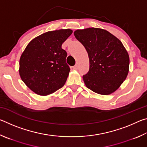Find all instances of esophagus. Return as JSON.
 <instances>
[{
    "mask_svg": "<svg viewBox=\"0 0 147 147\" xmlns=\"http://www.w3.org/2000/svg\"><path fill=\"white\" fill-rule=\"evenodd\" d=\"M78 64H76L75 65H74V66H73V69H78Z\"/></svg>",
    "mask_w": 147,
    "mask_h": 147,
    "instance_id": "obj_1",
    "label": "esophagus"
}]
</instances>
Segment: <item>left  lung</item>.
Instances as JSON below:
<instances>
[{"label": "left lung", "instance_id": "1", "mask_svg": "<svg viewBox=\"0 0 147 147\" xmlns=\"http://www.w3.org/2000/svg\"><path fill=\"white\" fill-rule=\"evenodd\" d=\"M74 35L88 54L89 70L83 76L86 87L103 95L113 93L129 72L130 58L122 42L108 31L98 28L77 30Z\"/></svg>", "mask_w": 147, "mask_h": 147}]
</instances>
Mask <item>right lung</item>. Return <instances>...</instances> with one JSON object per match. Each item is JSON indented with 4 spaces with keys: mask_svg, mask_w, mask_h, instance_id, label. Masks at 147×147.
Segmentation results:
<instances>
[{
    "mask_svg": "<svg viewBox=\"0 0 147 147\" xmlns=\"http://www.w3.org/2000/svg\"><path fill=\"white\" fill-rule=\"evenodd\" d=\"M73 33L71 29L49 31L30 42L19 60V75L26 86L46 96L64 86L70 68L61 45Z\"/></svg>",
    "mask_w": 147,
    "mask_h": 147,
    "instance_id": "add662e5",
    "label": "right lung"
}]
</instances>
